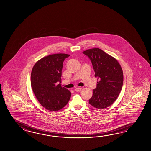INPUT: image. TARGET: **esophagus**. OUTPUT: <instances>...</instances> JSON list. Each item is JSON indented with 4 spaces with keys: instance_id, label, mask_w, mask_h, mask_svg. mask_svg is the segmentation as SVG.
I'll return each mask as SVG.
<instances>
[{
    "instance_id": "34e87169",
    "label": "esophagus",
    "mask_w": 151,
    "mask_h": 151,
    "mask_svg": "<svg viewBox=\"0 0 151 151\" xmlns=\"http://www.w3.org/2000/svg\"><path fill=\"white\" fill-rule=\"evenodd\" d=\"M81 87H77V88H75V91L76 92H79V91H80L81 90Z\"/></svg>"
}]
</instances>
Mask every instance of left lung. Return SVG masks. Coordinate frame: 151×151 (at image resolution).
<instances>
[{
    "label": "left lung",
    "mask_w": 151,
    "mask_h": 151,
    "mask_svg": "<svg viewBox=\"0 0 151 151\" xmlns=\"http://www.w3.org/2000/svg\"><path fill=\"white\" fill-rule=\"evenodd\" d=\"M83 53L90 59L94 76L99 80L89 103L99 109L107 108L116 101L122 89L124 76L121 66L116 59L99 48Z\"/></svg>",
    "instance_id": "obj_1"
}]
</instances>
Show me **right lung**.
<instances>
[{"label":"right lung","mask_w":151,"mask_h":151,"mask_svg":"<svg viewBox=\"0 0 151 151\" xmlns=\"http://www.w3.org/2000/svg\"><path fill=\"white\" fill-rule=\"evenodd\" d=\"M65 53L46 56L35 63L31 75V87L41 105L49 111H57L68 102L71 93L61 86V71L65 59L69 57Z\"/></svg>","instance_id":"1"}]
</instances>
